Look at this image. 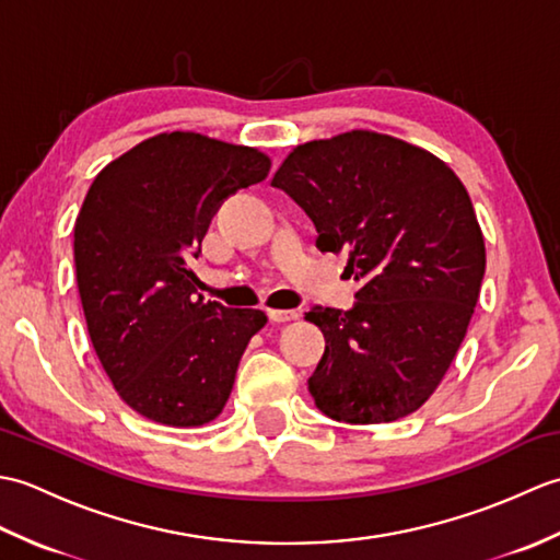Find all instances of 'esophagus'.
I'll return each mask as SVG.
<instances>
[{"mask_svg":"<svg viewBox=\"0 0 560 560\" xmlns=\"http://www.w3.org/2000/svg\"><path fill=\"white\" fill-rule=\"evenodd\" d=\"M271 323H291V319L299 317V311H269Z\"/></svg>","mask_w":560,"mask_h":560,"instance_id":"34e87169","label":"esophagus"}]
</instances>
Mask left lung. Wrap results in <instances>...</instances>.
<instances>
[{
    "mask_svg": "<svg viewBox=\"0 0 560 560\" xmlns=\"http://www.w3.org/2000/svg\"><path fill=\"white\" fill-rule=\"evenodd\" d=\"M347 249L361 289L351 311L313 307L325 335L307 389L343 423H389L443 383L481 293L486 245L467 187L431 151L351 129L295 147L271 177Z\"/></svg>",
    "mask_w": 560,
    "mask_h": 560,
    "instance_id": "8db88e82",
    "label": "left lung"
}]
</instances>
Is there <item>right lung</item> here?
Returning <instances> with one entry per match:
<instances>
[{
  "label": "right lung",
  "instance_id": "right-lung-1",
  "mask_svg": "<svg viewBox=\"0 0 560 560\" xmlns=\"http://www.w3.org/2000/svg\"><path fill=\"white\" fill-rule=\"evenodd\" d=\"M271 159L189 129L139 141L91 183L74 223L77 283L86 327L117 395L173 428L211 423L267 315L197 293L213 211L265 180Z\"/></svg>",
  "mask_w": 560,
  "mask_h": 560
}]
</instances>
